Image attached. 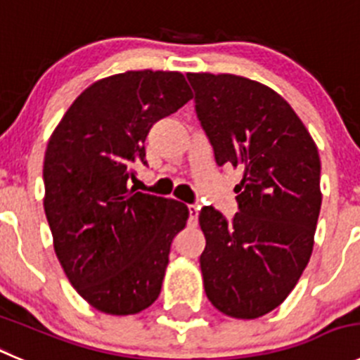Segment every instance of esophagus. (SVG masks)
<instances>
[{
	"label": "esophagus",
	"mask_w": 360,
	"mask_h": 360,
	"mask_svg": "<svg viewBox=\"0 0 360 360\" xmlns=\"http://www.w3.org/2000/svg\"><path fill=\"white\" fill-rule=\"evenodd\" d=\"M189 208V224H198V215H200V207L198 205H187Z\"/></svg>",
	"instance_id": "34e87169"
}]
</instances>
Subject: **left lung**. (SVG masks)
Here are the masks:
<instances>
[{
    "instance_id": "obj_1",
    "label": "left lung",
    "mask_w": 360,
    "mask_h": 360,
    "mask_svg": "<svg viewBox=\"0 0 360 360\" xmlns=\"http://www.w3.org/2000/svg\"><path fill=\"white\" fill-rule=\"evenodd\" d=\"M217 166L238 167L231 221L203 207L205 293L221 313L252 320L276 309L311 258L321 207L320 155L292 105L233 74H187Z\"/></svg>"
}]
</instances>
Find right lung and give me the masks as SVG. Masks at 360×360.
<instances>
[{
  "label": "right lung",
  "mask_w": 360,
  "mask_h": 360,
  "mask_svg": "<svg viewBox=\"0 0 360 360\" xmlns=\"http://www.w3.org/2000/svg\"><path fill=\"white\" fill-rule=\"evenodd\" d=\"M193 98L180 72L129 70L75 98L47 143L44 210L70 285L108 314L155 302L174 235L189 208L139 193L129 180L145 160L153 123Z\"/></svg>",
  "instance_id": "obj_1"
}]
</instances>
